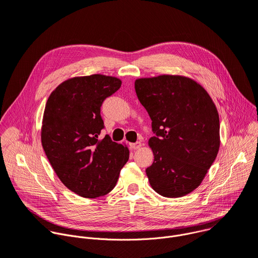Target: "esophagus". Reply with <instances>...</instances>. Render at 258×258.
Here are the masks:
<instances>
[{"mask_svg": "<svg viewBox=\"0 0 258 258\" xmlns=\"http://www.w3.org/2000/svg\"><path fill=\"white\" fill-rule=\"evenodd\" d=\"M130 148L132 149V150H138V149H140L141 148V142H139V141H137V142H134V144H130Z\"/></svg>", "mask_w": 258, "mask_h": 258, "instance_id": "34e87169", "label": "esophagus"}]
</instances>
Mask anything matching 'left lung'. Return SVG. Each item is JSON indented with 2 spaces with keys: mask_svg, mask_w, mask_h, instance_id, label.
I'll list each match as a JSON object with an SVG mask.
<instances>
[{
  "mask_svg": "<svg viewBox=\"0 0 258 258\" xmlns=\"http://www.w3.org/2000/svg\"><path fill=\"white\" fill-rule=\"evenodd\" d=\"M135 91L155 133L149 140L155 159L146 170L150 184L167 198L191 192L201 184L219 150L214 102L201 85L182 76L137 79Z\"/></svg>",
  "mask_w": 258,
  "mask_h": 258,
  "instance_id": "8db88e82",
  "label": "left lung"
}]
</instances>
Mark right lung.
Returning <instances> with one entry per match:
<instances>
[{
  "instance_id": "add662e5",
  "label": "right lung",
  "mask_w": 258,
  "mask_h": 258,
  "mask_svg": "<svg viewBox=\"0 0 258 258\" xmlns=\"http://www.w3.org/2000/svg\"><path fill=\"white\" fill-rule=\"evenodd\" d=\"M121 80L103 75L76 77L49 96L41 132L45 154L61 182L83 198L108 194L129 159L127 147L105 135L100 107L121 87Z\"/></svg>"
}]
</instances>
